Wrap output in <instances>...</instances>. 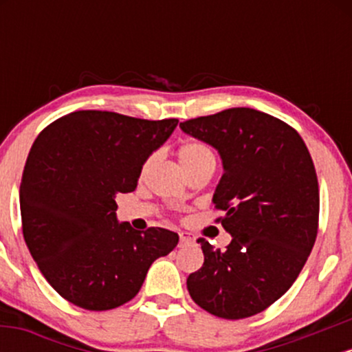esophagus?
<instances>
[{
	"label": "esophagus",
	"mask_w": 352,
	"mask_h": 352,
	"mask_svg": "<svg viewBox=\"0 0 352 352\" xmlns=\"http://www.w3.org/2000/svg\"><path fill=\"white\" fill-rule=\"evenodd\" d=\"M180 245H185V243H190L192 241V236H188L187 233H180Z\"/></svg>",
	"instance_id": "esophagus-1"
}]
</instances>
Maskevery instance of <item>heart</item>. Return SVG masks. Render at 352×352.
Masks as SVG:
<instances>
[{
  "label": "heart",
  "mask_w": 352,
  "mask_h": 352,
  "mask_svg": "<svg viewBox=\"0 0 352 352\" xmlns=\"http://www.w3.org/2000/svg\"><path fill=\"white\" fill-rule=\"evenodd\" d=\"M177 157L187 175L204 167H215V153L207 144L200 142V140H187L182 144L177 151ZM148 162L151 159L145 162L144 167H147Z\"/></svg>",
  "instance_id": "heart-1"
}]
</instances>
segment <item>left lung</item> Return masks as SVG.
Returning a JSON list of instances; mask_svg holds the SVG:
<instances>
[{
	"label": "left lung",
	"mask_w": 352,
	"mask_h": 352,
	"mask_svg": "<svg viewBox=\"0 0 352 352\" xmlns=\"http://www.w3.org/2000/svg\"><path fill=\"white\" fill-rule=\"evenodd\" d=\"M223 162L213 204L232 235L225 252L199 238L204 265L190 273L192 300L210 314L243 319L292 288L318 235L319 188L305 140L276 117L233 107L180 122Z\"/></svg>",
	"instance_id": "obj_1"
}]
</instances>
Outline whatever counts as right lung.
Listing matches in <instances>:
<instances>
[{
    "label": "right lung",
    "instance_id": "obj_1",
    "mask_svg": "<svg viewBox=\"0 0 352 352\" xmlns=\"http://www.w3.org/2000/svg\"><path fill=\"white\" fill-rule=\"evenodd\" d=\"M177 124L78 111L36 137L19 187L23 236L64 300L89 311L122 306L179 243L170 230L139 232L116 217V195L134 192L144 162Z\"/></svg>",
    "mask_w": 352,
    "mask_h": 352
}]
</instances>
